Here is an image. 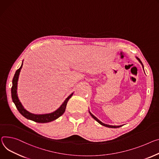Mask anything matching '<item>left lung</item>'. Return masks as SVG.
<instances>
[{
    "label": "left lung",
    "mask_w": 159,
    "mask_h": 159,
    "mask_svg": "<svg viewBox=\"0 0 159 159\" xmlns=\"http://www.w3.org/2000/svg\"><path fill=\"white\" fill-rule=\"evenodd\" d=\"M136 59L138 60V61L141 64V65H142V66H143V70H144V66H143V65L142 62L141 61V60H139V58H138V57H136ZM144 72H145V70H144ZM89 113H90V115H91V117H93L95 120H96L99 124H100L101 125H103V126H105V127H110V128H118V127H120L122 126V125H108V124H104V123H103V122H102V121H100L98 118H96L93 114H92V113H91V112L89 111Z\"/></svg>",
    "instance_id": "obj_1"
}]
</instances>
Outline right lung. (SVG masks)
I'll return each mask as SVG.
<instances>
[{"instance_id":"right-lung-1","label":"right lung","mask_w":159,"mask_h":159,"mask_svg":"<svg viewBox=\"0 0 159 159\" xmlns=\"http://www.w3.org/2000/svg\"><path fill=\"white\" fill-rule=\"evenodd\" d=\"M23 63V60L22 61V64H21L20 68L16 70L15 74H14V75L12 82V86L11 88V97H12V102L14 103V105H16L18 110L26 119H27L28 120H33V121L38 122V123L50 122L51 121H53V120L57 119V118H59L65 111L67 103L68 102L69 99L72 96V95H73L74 93H72L70 96H68L66 98V99L64 101V102L61 104V105L53 112H51L49 113H45V114H35V113H32L30 111H27L24 108L23 105L21 104V102L19 99L18 93H17L18 81L21 69L22 68Z\"/></svg>"}]
</instances>
